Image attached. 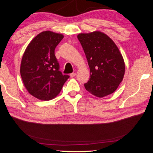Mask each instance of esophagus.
Segmentation results:
<instances>
[{"label": "esophagus", "instance_id": "34e87169", "mask_svg": "<svg viewBox=\"0 0 153 153\" xmlns=\"http://www.w3.org/2000/svg\"><path fill=\"white\" fill-rule=\"evenodd\" d=\"M75 75H76V73H71L70 74V76L71 77H74V76H75Z\"/></svg>", "mask_w": 153, "mask_h": 153}]
</instances>
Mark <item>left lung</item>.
I'll return each mask as SVG.
<instances>
[{"label":"left lung","instance_id":"1","mask_svg":"<svg viewBox=\"0 0 153 153\" xmlns=\"http://www.w3.org/2000/svg\"><path fill=\"white\" fill-rule=\"evenodd\" d=\"M77 38L90 68V78L84 84L85 89L99 98L113 93L122 82L125 72L124 59L116 45L100 31L81 33Z\"/></svg>","mask_w":153,"mask_h":153}]
</instances>
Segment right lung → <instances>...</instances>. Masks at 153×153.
<instances>
[{"label":"right lung","instance_id":"right-lung-1","mask_svg":"<svg viewBox=\"0 0 153 153\" xmlns=\"http://www.w3.org/2000/svg\"><path fill=\"white\" fill-rule=\"evenodd\" d=\"M63 38L52 31L41 32L30 41L22 57V81L29 93L39 100L55 98L69 77L59 70L55 55V49Z\"/></svg>","mask_w":153,"mask_h":153}]
</instances>
